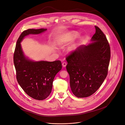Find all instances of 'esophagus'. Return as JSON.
<instances>
[{"instance_id": "1", "label": "esophagus", "mask_w": 125, "mask_h": 125, "mask_svg": "<svg viewBox=\"0 0 125 125\" xmlns=\"http://www.w3.org/2000/svg\"><path fill=\"white\" fill-rule=\"evenodd\" d=\"M67 65V63L66 62H64L63 63H62V66L63 67H65Z\"/></svg>"}]
</instances>
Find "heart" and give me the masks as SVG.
Wrapping results in <instances>:
<instances>
[{"mask_svg": "<svg viewBox=\"0 0 125 125\" xmlns=\"http://www.w3.org/2000/svg\"><path fill=\"white\" fill-rule=\"evenodd\" d=\"M77 36V34L75 32H70L68 33L65 36L64 38V42H67L72 41L75 37Z\"/></svg>", "mask_w": 125, "mask_h": 125, "instance_id": "obj_1", "label": "heart"}]
</instances>
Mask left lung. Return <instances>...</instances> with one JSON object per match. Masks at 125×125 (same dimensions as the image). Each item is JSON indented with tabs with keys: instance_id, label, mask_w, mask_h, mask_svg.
<instances>
[{
	"instance_id": "1",
	"label": "left lung",
	"mask_w": 125,
	"mask_h": 125,
	"mask_svg": "<svg viewBox=\"0 0 125 125\" xmlns=\"http://www.w3.org/2000/svg\"><path fill=\"white\" fill-rule=\"evenodd\" d=\"M95 27L93 42L87 46L81 45L66 58L70 87L78 98L87 97L95 93L108 75L110 45L104 33L98 26Z\"/></svg>"
}]
</instances>
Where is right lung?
Masks as SVG:
<instances>
[{"instance_id":"right-lung-1","label":"right lung","mask_w":125,"mask_h":125,"mask_svg":"<svg viewBox=\"0 0 125 125\" xmlns=\"http://www.w3.org/2000/svg\"><path fill=\"white\" fill-rule=\"evenodd\" d=\"M46 30L29 29L22 32L17 41L13 55L18 84L28 96L38 100H44L50 94L54 77L61 70L62 63L60 60L34 62L27 59L20 42L29 34H38Z\"/></svg>"}]
</instances>
